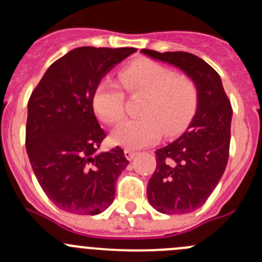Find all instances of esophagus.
Wrapping results in <instances>:
<instances>
[{
	"label": "esophagus",
	"instance_id": "esophagus-1",
	"mask_svg": "<svg viewBox=\"0 0 262 262\" xmlns=\"http://www.w3.org/2000/svg\"><path fill=\"white\" fill-rule=\"evenodd\" d=\"M124 156H125L126 160L132 161L137 156V152H136V150L128 149V148H126V149H124Z\"/></svg>",
	"mask_w": 262,
	"mask_h": 262
}]
</instances>
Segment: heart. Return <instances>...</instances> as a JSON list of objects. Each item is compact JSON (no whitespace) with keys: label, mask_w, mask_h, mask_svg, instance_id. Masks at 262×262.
Listing matches in <instances>:
<instances>
[{"label":"heart","mask_w":262,"mask_h":262,"mask_svg":"<svg viewBox=\"0 0 262 262\" xmlns=\"http://www.w3.org/2000/svg\"><path fill=\"white\" fill-rule=\"evenodd\" d=\"M121 84L130 95H141L137 114L141 118L121 123L112 133L113 143L137 149L157 141L161 134L182 133L199 102V91L191 78L175 75L171 68L153 60H137L121 68ZM100 120L115 124L124 116V94L118 82L104 78L92 96Z\"/></svg>","instance_id":"obj_1"}]
</instances>
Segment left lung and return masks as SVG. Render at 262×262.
<instances>
[{
  "mask_svg": "<svg viewBox=\"0 0 262 262\" xmlns=\"http://www.w3.org/2000/svg\"><path fill=\"white\" fill-rule=\"evenodd\" d=\"M141 53L180 68L199 91L196 112L186 130L155 152L157 166L147 186L148 202L160 213H191L207 202L226 170L231 102L219 75L202 58L186 52Z\"/></svg>",
  "mask_w": 262,
  "mask_h": 262,
  "instance_id": "1",
  "label": "left lung"
}]
</instances>
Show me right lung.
Here are the masks:
<instances>
[{
  "label": "right lung",
  "instance_id": "obj_1",
  "mask_svg": "<svg viewBox=\"0 0 262 262\" xmlns=\"http://www.w3.org/2000/svg\"><path fill=\"white\" fill-rule=\"evenodd\" d=\"M136 48L80 47L55 60L28 102L26 152L39 185L59 209L96 215L112 205L129 161L106 137L92 106L97 84Z\"/></svg>",
  "mask_w": 262,
  "mask_h": 262
}]
</instances>
